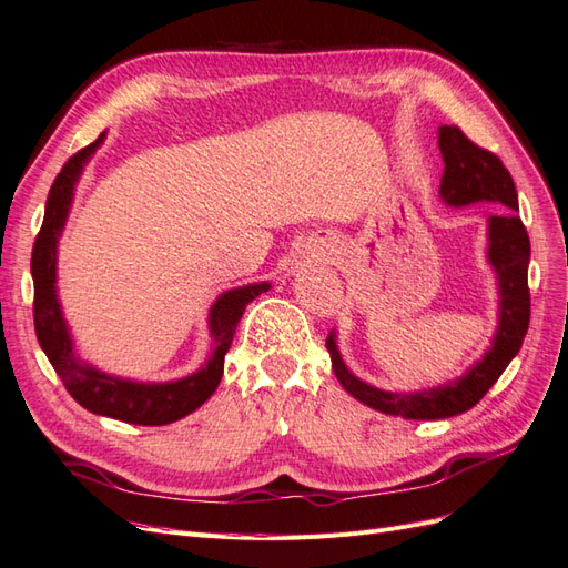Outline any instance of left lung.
<instances>
[{
    "mask_svg": "<svg viewBox=\"0 0 568 568\" xmlns=\"http://www.w3.org/2000/svg\"><path fill=\"white\" fill-rule=\"evenodd\" d=\"M439 151L444 155L442 199L446 203L468 206L475 201H499L506 206L504 213L489 217V264L499 275L501 295L499 328L491 347L456 382L429 390H415V394H390V390L359 382L347 372L333 333L326 341L333 372L347 394L374 410L405 419H444L470 410L485 398L508 367V362L518 355L530 324V240L526 225L516 215L518 194L511 172L504 168L499 155L470 141L456 124H444L439 129Z\"/></svg>",
    "mask_w": 568,
    "mask_h": 568,
    "instance_id": "1",
    "label": "left lung"
}]
</instances>
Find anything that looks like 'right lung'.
Returning <instances> with one entry per match:
<instances>
[{
  "mask_svg": "<svg viewBox=\"0 0 568 568\" xmlns=\"http://www.w3.org/2000/svg\"><path fill=\"white\" fill-rule=\"evenodd\" d=\"M105 134H100L91 145H85L79 153L71 155L62 172L57 174L50 196L45 203V217H42V227L33 244V258H31V273H33V322H36V336L48 355L50 365L60 376L69 396L74 398L85 410L95 415H105L122 419L129 425H143V427H158L170 425L178 419L194 413L206 403L213 390L221 384L225 353L230 351L232 336L240 318L254 297L266 293L271 287L268 283L244 285L215 300L211 310V336H213V355L206 362V367L194 372L192 376H184L180 382L172 384H136L118 379L105 372H98L95 367L85 365L74 353L71 336L62 318L60 300H57L54 290V266H57V237L64 227L67 211L71 203V192L83 170V163L91 158V153L103 143Z\"/></svg>",
  "mask_w": 568,
  "mask_h": 568,
  "instance_id": "obj_1",
  "label": "right lung"
}]
</instances>
